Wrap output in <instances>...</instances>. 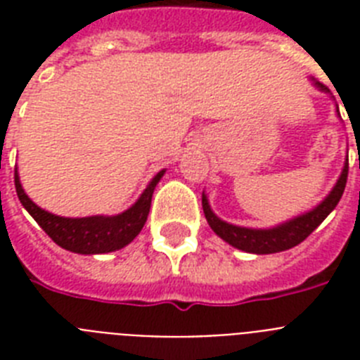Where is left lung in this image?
<instances>
[{"instance_id": "8db88e82", "label": "left lung", "mask_w": 360, "mask_h": 360, "mask_svg": "<svg viewBox=\"0 0 360 360\" xmlns=\"http://www.w3.org/2000/svg\"><path fill=\"white\" fill-rule=\"evenodd\" d=\"M312 84L318 87L319 91L330 93L323 84H319L316 78H310ZM336 114L340 117L338 106H336ZM347 181V160L342 168V174L336 181V185L333 186V191L321 200L314 209L307 211V213L297 214L293 219L285 220L282 224H276L273 228H245V226H236L226 222L220 217L213 213V209L209 205L207 194H202V207L205 213L211 230L217 233L222 240H226L228 245H231L237 250L250 252V254H276V252L290 250L293 246L307 239L321 222L330 214V211L338 205L344 188H346Z\"/></svg>"}]
</instances>
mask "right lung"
<instances>
[{
	"instance_id": "right-lung-1",
	"label": "right lung",
	"mask_w": 360,
	"mask_h": 360,
	"mask_svg": "<svg viewBox=\"0 0 360 360\" xmlns=\"http://www.w3.org/2000/svg\"><path fill=\"white\" fill-rule=\"evenodd\" d=\"M164 172L166 169H160L149 181V185L141 192L140 198L123 213L93 214V217H82V219L59 217L39 207L22 188L18 169H14V186H16L20 203L56 245L75 254L89 256V254H108V252L120 250L136 239V236L146 224L147 214L151 209L153 192L158 181L162 179Z\"/></svg>"
}]
</instances>
